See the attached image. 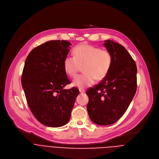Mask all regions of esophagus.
Segmentation results:
<instances>
[{
    "label": "esophagus",
    "mask_w": 159,
    "mask_h": 159,
    "mask_svg": "<svg viewBox=\"0 0 159 159\" xmlns=\"http://www.w3.org/2000/svg\"><path fill=\"white\" fill-rule=\"evenodd\" d=\"M79 91H80V93H84L85 92V89L81 88V89H79Z\"/></svg>",
    "instance_id": "34e87169"
}]
</instances>
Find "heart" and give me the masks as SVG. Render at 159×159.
<instances>
[{"label":"heart","mask_w":159,"mask_h":159,"mask_svg":"<svg viewBox=\"0 0 159 159\" xmlns=\"http://www.w3.org/2000/svg\"><path fill=\"white\" fill-rule=\"evenodd\" d=\"M74 57L67 55L63 61L64 69L71 77H74L80 66L83 65L84 73L77 75L73 85L84 88L94 84L95 79L104 78L109 72L112 62V56L107 50L91 45L80 44L74 49Z\"/></svg>","instance_id":"b5f03b06"}]
</instances>
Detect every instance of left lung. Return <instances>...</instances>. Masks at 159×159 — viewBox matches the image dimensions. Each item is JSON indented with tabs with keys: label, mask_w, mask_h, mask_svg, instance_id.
<instances>
[{
	"label": "left lung",
	"mask_w": 159,
	"mask_h": 159,
	"mask_svg": "<svg viewBox=\"0 0 159 159\" xmlns=\"http://www.w3.org/2000/svg\"><path fill=\"white\" fill-rule=\"evenodd\" d=\"M104 45L112 54V65L101 82L86 92L89 97L87 109L94 123L109 125L125 114L135 94L137 68L121 44L106 40Z\"/></svg>",
	"instance_id": "left-lung-1"
}]
</instances>
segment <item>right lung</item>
I'll list each match as a JSON object with an SVG mask.
<instances>
[{"label": "right lung", "mask_w": 159, "mask_h": 159, "mask_svg": "<svg viewBox=\"0 0 159 159\" xmlns=\"http://www.w3.org/2000/svg\"><path fill=\"white\" fill-rule=\"evenodd\" d=\"M71 43L52 40L34 48L27 57L21 77L22 86L33 115L41 124L53 128L69 122L79 90L63 89L70 84L63 61Z\"/></svg>", "instance_id": "obj_1"}]
</instances>
